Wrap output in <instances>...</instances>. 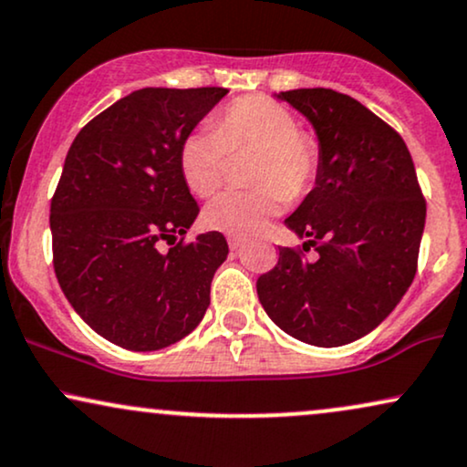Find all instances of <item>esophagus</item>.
<instances>
[{
  "instance_id": "34e87169",
  "label": "esophagus",
  "mask_w": 467,
  "mask_h": 467,
  "mask_svg": "<svg viewBox=\"0 0 467 467\" xmlns=\"http://www.w3.org/2000/svg\"><path fill=\"white\" fill-rule=\"evenodd\" d=\"M227 243H229V249H232L234 253L243 251V246H244V243H243V240H240V238H234V235H232V238H229V240H227Z\"/></svg>"
}]
</instances>
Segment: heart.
<instances>
[{"instance_id": "obj_1", "label": "heart", "mask_w": 467, "mask_h": 467, "mask_svg": "<svg viewBox=\"0 0 467 467\" xmlns=\"http://www.w3.org/2000/svg\"><path fill=\"white\" fill-rule=\"evenodd\" d=\"M255 149L249 190H229L205 207L210 229L234 238H251L266 227L285 199H296L312 188L318 175V145L303 131L281 103L262 95H246L212 117L210 128H199L180 145L182 180L197 197H210L223 183L224 151Z\"/></svg>"}]
</instances>
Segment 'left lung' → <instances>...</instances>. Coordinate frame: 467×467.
<instances>
[{"mask_svg":"<svg viewBox=\"0 0 467 467\" xmlns=\"http://www.w3.org/2000/svg\"><path fill=\"white\" fill-rule=\"evenodd\" d=\"M312 123L316 186L285 218L316 260L279 249L257 296L287 336L314 347L364 337L392 314L416 277L427 203L405 140L353 97L331 88L279 93Z\"/></svg>","mask_w":467,"mask_h":467,"instance_id":"obj_1","label":"left lung"}]
</instances>
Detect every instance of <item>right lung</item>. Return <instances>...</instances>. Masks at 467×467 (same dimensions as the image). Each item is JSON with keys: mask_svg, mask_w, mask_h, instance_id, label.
Here are the masks:
<instances>
[{"mask_svg": "<svg viewBox=\"0 0 467 467\" xmlns=\"http://www.w3.org/2000/svg\"><path fill=\"white\" fill-rule=\"evenodd\" d=\"M227 88H140L75 136L51 199L57 284L90 329L120 348L160 350L203 320L223 234L182 240L199 214L180 145Z\"/></svg>", "mask_w": 467, "mask_h": 467, "instance_id": "right-lung-1", "label": "right lung"}]
</instances>
